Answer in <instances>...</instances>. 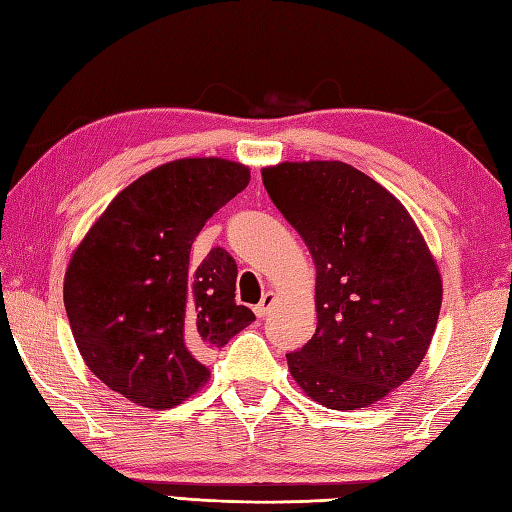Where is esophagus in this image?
Returning <instances> with one entry per match:
<instances>
[{
  "label": "esophagus",
  "instance_id": "34e87169",
  "mask_svg": "<svg viewBox=\"0 0 512 512\" xmlns=\"http://www.w3.org/2000/svg\"><path fill=\"white\" fill-rule=\"evenodd\" d=\"M273 301H275V297H273V292H266V295L262 297V301H259V303H257V306H255V314H257V317H259V319H264V317H266V314L270 312V306H273Z\"/></svg>",
  "mask_w": 512,
  "mask_h": 512
}]
</instances>
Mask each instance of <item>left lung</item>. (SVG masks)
Listing matches in <instances>:
<instances>
[{
  "instance_id": "8db88e82",
  "label": "left lung",
  "mask_w": 512,
  "mask_h": 512,
  "mask_svg": "<svg viewBox=\"0 0 512 512\" xmlns=\"http://www.w3.org/2000/svg\"><path fill=\"white\" fill-rule=\"evenodd\" d=\"M262 178L317 266V330L286 354L290 374L328 409L374 405L427 354L438 266L405 206L345 162H281Z\"/></svg>"
}]
</instances>
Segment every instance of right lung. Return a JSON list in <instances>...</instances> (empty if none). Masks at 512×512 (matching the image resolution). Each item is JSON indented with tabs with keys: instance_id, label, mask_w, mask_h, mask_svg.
I'll list each match as a JSON object with an SVG mask.
<instances>
[{
	"instance_id": "add662e5",
	"label": "right lung",
	"mask_w": 512,
	"mask_h": 512,
	"mask_svg": "<svg viewBox=\"0 0 512 512\" xmlns=\"http://www.w3.org/2000/svg\"><path fill=\"white\" fill-rule=\"evenodd\" d=\"M250 182L222 158L167 162L116 195L70 259L63 301L76 347L96 378L149 409L180 405L255 314L235 303L237 264L213 248L191 266L209 217Z\"/></svg>"
}]
</instances>
